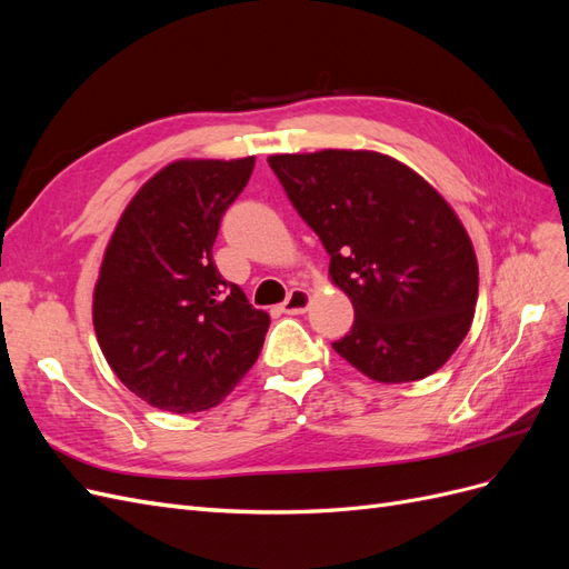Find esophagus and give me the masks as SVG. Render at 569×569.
<instances>
[{
    "label": "esophagus",
    "mask_w": 569,
    "mask_h": 569,
    "mask_svg": "<svg viewBox=\"0 0 569 569\" xmlns=\"http://www.w3.org/2000/svg\"><path fill=\"white\" fill-rule=\"evenodd\" d=\"M308 306H311V291L297 287V289L289 291L287 301L282 303V311L289 313V316H301V313L308 311Z\"/></svg>",
    "instance_id": "34e87169"
}]
</instances>
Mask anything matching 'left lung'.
<instances>
[{
	"instance_id": "8db88e82",
	"label": "left lung",
	"mask_w": 569,
	"mask_h": 569,
	"mask_svg": "<svg viewBox=\"0 0 569 569\" xmlns=\"http://www.w3.org/2000/svg\"><path fill=\"white\" fill-rule=\"evenodd\" d=\"M330 253L353 303L332 349L375 382H416L449 360L475 318L479 268L458 213L416 170L368 149L268 157Z\"/></svg>"
}]
</instances>
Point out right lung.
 I'll return each instance as SVG.
<instances>
[{
  "label": "right lung",
  "instance_id": "add662e5",
  "mask_svg": "<svg viewBox=\"0 0 569 569\" xmlns=\"http://www.w3.org/2000/svg\"><path fill=\"white\" fill-rule=\"evenodd\" d=\"M253 163H168L130 199L101 258L97 341L118 380L153 408L218 406L261 353L270 316L213 263L220 218Z\"/></svg>",
  "mask_w": 569,
  "mask_h": 569
}]
</instances>
